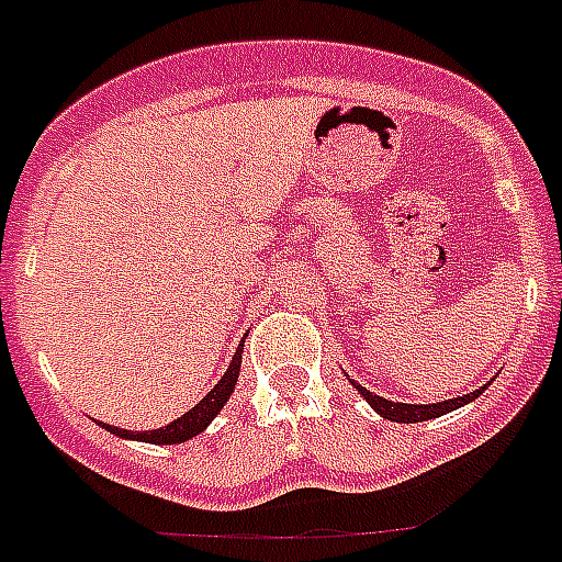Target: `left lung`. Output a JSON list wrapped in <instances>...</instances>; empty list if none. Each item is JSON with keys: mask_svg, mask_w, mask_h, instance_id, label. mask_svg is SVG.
Masks as SVG:
<instances>
[{"mask_svg": "<svg viewBox=\"0 0 562 562\" xmlns=\"http://www.w3.org/2000/svg\"><path fill=\"white\" fill-rule=\"evenodd\" d=\"M352 387L368 400V405L379 414V417L391 419V423H423V419L443 417V414L461 408V405L472 402L481 391H484V387H479V391L463 393V396H454V400L428 402V405H411V402H391V400H384V396H375V393H370L368 387H361L359 382H352Z\"/></svg>", "mask_w": 562, "mask_h": 562, "instance_id": "1", "label": "left lung"}]
</instances>
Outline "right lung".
Returning <instances> with one entry per match:
<instances>
[{
	"label": "right lung",
	"mask_w": 562,
	"mask_h": 562,
	"mask_svg": "<svg viewBox=\"0 0 562 562\" xmlns=\"http://www.w3.org/2000/svg\"><path fill=\"white\" fill-rule=\"evenodd\" d=\"M241 350H245V344H238L236 356H233V361H229L227 373L218 379V384H215V387H212V391L206 393V396H203L192 411H187L183 417L171 419L169 426L154 428V431H127V428H116L104 423V428H108L110 435L125 437V440H143V443H154V446L187 443V440L201 435L203 428L218 417V411L224 408L229 396H233V387H236L238 382V370H241Z\"/></svg>",
	"instance_id": "obj_1"
}]
</instances>
